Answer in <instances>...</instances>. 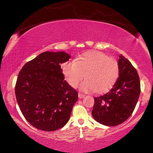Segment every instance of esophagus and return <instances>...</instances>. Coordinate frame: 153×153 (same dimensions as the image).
<instances>
[{
	"mask_svg": "<svg viewBox=\"0 0 153 153\" xmlns=\"http://www.w3.org/2000/svg\"><path fill=\"white\" fill-rule=\"evenodd\" d=\"M78 97L79 98H83L85 97V95L83 94H81V93H79V94H78Z\"/></svg>",
	"mask_w": 153,
	"mask_h": 153,
	"instance_id": "1",
	"label": "esophagus"
}]
</instances>
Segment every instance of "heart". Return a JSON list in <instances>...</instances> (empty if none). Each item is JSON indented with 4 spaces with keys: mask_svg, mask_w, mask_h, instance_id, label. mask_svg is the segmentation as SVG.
Wrapping results in <instances>:
<instances>
[{
    "mask_svg": "<svg viewBox=\"0 0 153 153\" xmlns=\"http://www.w3.org/2000/svg\"><path fill=\"white\" fill-rule=\"evenodd\" d=\"M65 77L71 86L76 88L85 76L80 89L86 92L98 90L104 92L117 79L119 66L117 61L106 54L92 51L83 53L76 61H69L62 67Z\"/></svg>",
    "mask_w": 153,
    "mask_h": 153,
    "instance_id": "obj_1",
    "label": "heart"
}]
</instances>
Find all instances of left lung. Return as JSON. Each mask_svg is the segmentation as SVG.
<instances>
[{
	"label": "left lung",
	"instance_id": "1",
	"mask_svg": "<svg viewBox=\"0 0 153 153\" xmlns=\"http://www.w3.org/2000/svg\"><path fill=\"white\" fill-rule=\"evenodd\" d=\"M120 76L109 91L94 98L92 115L98 123L115 126L130 117L140 94V83L136 69L121 55L118 61Z\"/></svg>",
	"mask_w": 153,
	"mask_h": 153
}]
</instances>
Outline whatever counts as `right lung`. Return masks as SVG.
Returning <instances> with one entry per match:
<instances>
[{"mask_svg": "<svg viewBox=\"0 0 153 153\" xmlns=\"http://www.w3.org/2000/svg\"><path fill=\"white\" fill-rule=\"evenodd\" d=\"M69 59L64 52H44L19 71L16 99L25 120L36 128L55 131L69 120L78 93L65 80L60 65Z\"/></svg>", "mask_w": 153, "mask_h": 153, "instance_id": "add662e5", "label": "right lung"}]
</instances>
